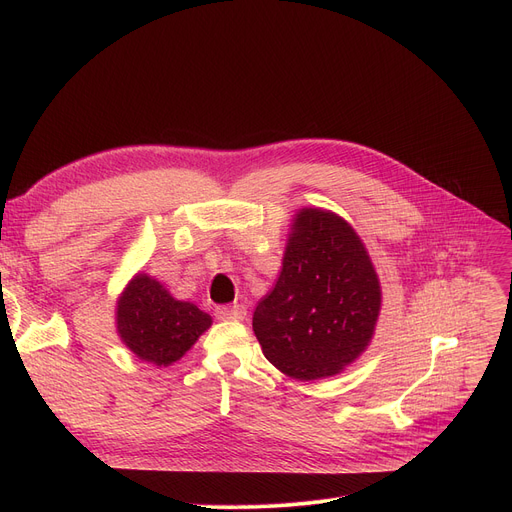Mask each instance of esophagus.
I'll return each instance as SVG.
<instances>
[{"mask_svg": "<svg viewBox=\"0 0 512 512\" xmlns=\"http://www.w3.org/2000/svg\"><path fill=\"white\" fill-rule=\"evenodd\" d=\"M245 315H247V309L240 307V305L215 307V317L222 319V321H240V319H245Z\"/></svg>", "mask_w": 512, "mask_h": 512, "instance_id": "1", "label": "esophagus"}]
</instances>
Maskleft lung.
Masks as SVG:
<instances>
[{"label":"left lung","mask_w":512,"mask_h":512,"mask_svg":"<svg viewBox=\"0 0 512 512\" xmlns=\"http://www.w3.org/2000/svg\"><path fill=\"white\" fill-rule=\"evenodd\" d=\"M380 303V282L357 232L336 213L303 209L253 330L265 359L290 378H330L365 351Z\"/></svg>","instance_id":"8db88e82"}]
</instances>
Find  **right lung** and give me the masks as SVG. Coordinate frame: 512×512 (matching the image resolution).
I'll return each mask as SVG.
<instances>
[{
	"label": "right lung",
	"mask_w": 512,
	"mask_h": 512,
	"mask_svg": "<svg viewBox=\"0 0 512 512\" xmlns=\"http://www.w3.org/2000/svg\"><path fill=\"white\" fill-rule=\"evenodd\" d=\"M118 334L130 351L155 365H172L211 326L197 305L176 301L149 276H137L118 301Z\"/></svg>",
	"instance_id": "obj_1"
}]
</instances>
